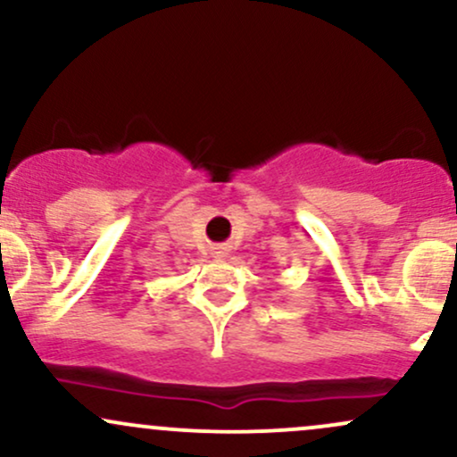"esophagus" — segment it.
Listing matches in <instances>:
<instances>
[{
    "label": "esophagus",
    "instance_id": "esophagus-1",
    "mask_svg": "<svg viewBox=\"0 0 457 457\" xmlns=\"http://www.w3.org/2000/svg\"><path fill=\"white\" fill-rule=\"evenodd\" d=\"M223 253H225V251H221V249H217V251H214V258H223Z\"/></svg>",
    "mask_w": 457,
    "mask_h": 457
}]
</instances>
